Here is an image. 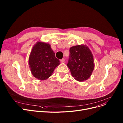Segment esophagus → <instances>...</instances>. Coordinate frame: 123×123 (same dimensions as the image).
<instances>
[{"label":"esophagus","mask_w":123,"mask_h":123,"mask_svg":"<svg viewBox=\"0 0 123 123\" xmlns=\"http://www.w3.org/2000/svg\"><path fill=\"white\" fill-rule=\"evenodd\" d=\"M60 62H61V63H64V62H65V59H64V58H63V59H62L61 60H60Z\"/></svg>","instance_id":"1"}]
</instances>
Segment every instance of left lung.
I'll use <instances>...</instances> for the list:
<instances>
[{
    "mask_svg": "<svg viewBox=\"0 0 123 123\" xmlns=\"http://www.w3.org/2000/svg\"><path fill=\"white\" fill-rule=\"evenodd\" d=\"M67 66L74 78L79 82L87 80L94 69V60L91 50L85 45L70 48Z\"/></svg>",
    "mask_w": 123,
    "mask_h": 123,
    "instance_id": "obj_1",
    "label": "left lung"
}]
</instances>
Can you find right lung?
<instances>
[{"mask_svg": "<svg viewBox=\"0 0 123 123\" xmlns=\"http://www.w3.org/2000/svg\"><path fill=\"white\" fill-rule=\"evenodd\" d=\"M28 62L32 74L40 80L49 78L60 64V61L55 57L50 45L42 42H37L34 45Z\"/></svg>", "mask_w": 123, "mask_h": 123, "instance_id": "right-lung-1", "label": "right lung"}]
</instances>
